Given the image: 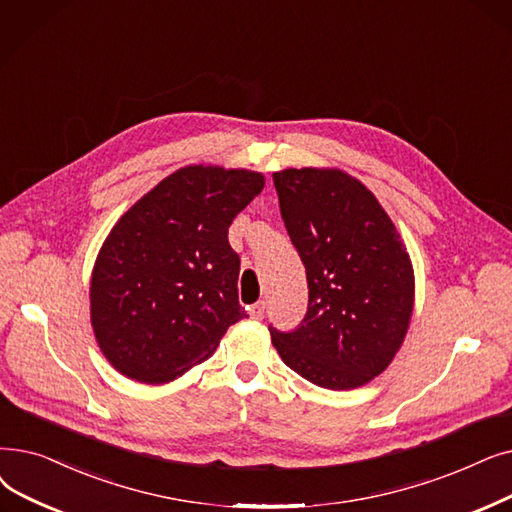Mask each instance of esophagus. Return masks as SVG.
I'll list each match as a JSON object with an SVG mask.
<instances>
[{
  "mask_svg": "<svg viewBox=\"0 0 512 512\" xmlns=\"http://www.w3.org/2000/svg\"><path fill=\"white\" fill-rule=\"evenodd\" d=\"M249 314H251L253 320H261L263 314H265V303H263V301H257L255 305H251V307H249Z\"/></svg>",
  "mask_w": 512,
  "mask_h": 512,
  "instance_id": "esophagus-1",
  "label": "esophagus"
}]
</instances>
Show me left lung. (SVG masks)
<instances>
[{
	"label": "left lung",
	"instance_id": "left-lung-1",
	"mask_svg": "<svg viewBox=\"0 0 512 512\" xmlns=\"http://www.w3.org/2000/svg\"><path fill=\"white\" fill-rule=\"evenodd\" d=\"M274 186L309 303L295 330L270 326L272 343L309 383L362 387L404 343L414 309L410 255L376 196L345 171L284 169Z\"/></svg>",
	"mask_w": 512,
	"mask_h": 512
}]
</instances>
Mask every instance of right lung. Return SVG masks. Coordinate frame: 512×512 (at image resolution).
Masks as SVG:
<instances>
[{"label": "right lung", "instance_id": "1", "mask_svg": "<svg viewBox=\"0 0 512 512\" xmlns=\"http://www.w3.org/2000/svg\"><path fill=\"white\" fill-rule=\"evenodd\" d=\"M263 184L257 171L190 165L110 230L92 272L90 314L104 358L127 379H177L247 318L228 228Z\"/></svg>", "mask_w": 512, "mask_h": 512}]
</instances>
